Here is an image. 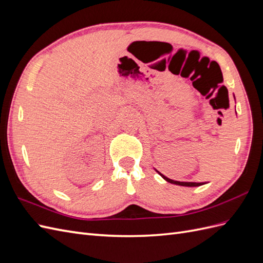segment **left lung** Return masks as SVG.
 Here are the masks:
<instances>
[{
	"instance_id": "8db88e82",
	"label": "left lung",
	"mask_w": 263,
	"mask_h": 263,
	"mask_svg": "<svg viewBox=\"0 0 263 263\" xmlns=\"http://www.w3.org/2000/svg\"><path fill=\"white\" fill-rule=\"evenodd\" d=\"M158 172V171H157ZM159 174H160V176L165 180V181H168L169 183H172V184H177V185H182V186H200V185H203L204 184V182L202 183H197V182H180V181H174V180H171V179H169V178H166V177H164L163 174H161L160 172H158Z\"/></svg>"
}]
</instances>
